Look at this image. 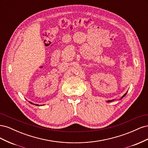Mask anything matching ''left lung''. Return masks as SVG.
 Segmentation results:
<instances>
[{
  "label": "left lung",
  "mask_w": 148,
  "mask_h": 148,
  "mask_svg": "<svg viewBox=\"0 0 148 148\" xmlns=\"http://www.w3.org/2000/svg\"><path fill=\"white\" fill-rule=\"evenodd\" d=\"M127 95V92H126V93H125V95H124V96H123V97H122V98H123V97H124V96H125V95Z\"/></svg>",
  "instance_id": "obj_1"
}]
</instances>
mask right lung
Masks as SVG:
<instances>
[{"mask_svg": "<svg viewBox=\"0 0 148 148\" xmlns=\"http://www.w3.org/2000/svg\"><path fill=\"white\" fill-rule=\"evenodd\" d=\"M30 103H31V104H33V103H31V102H30ZM35 105H36V106H39L38 104H35Z\"/></svg>", "mask_w": 148, "mask_h": 148, "instance_id": "right-lung-1", "label": "right lung"}]
</instances>
